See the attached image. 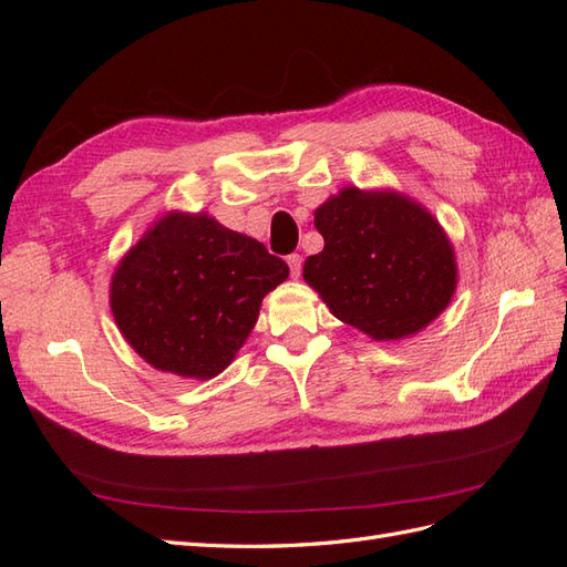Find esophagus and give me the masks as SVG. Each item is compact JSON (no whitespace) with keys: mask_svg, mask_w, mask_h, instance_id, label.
Here are the masks:
<instances>
[{"mask_svg":"<svg viewBox=\"0 0 567 567\" xmlns=\"http://www.w3.org/2000/svg\"><path fill=\"white\" fill-rule=\"evenodd\" d=\"M286 262H288V267H290V277L298 279V277H300V271H302V255H300V252L288 255V257H286Z\"/></svg>","mask_w":567,"mask_h":567,"instance_id":"34e87169","label":"esophagus"}]
</instances>
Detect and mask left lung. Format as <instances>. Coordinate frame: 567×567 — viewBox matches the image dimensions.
I'll use <instances>...</instances> for the list:
<instances>
[{
	"label": "left lung",
	"mask_w": 567,
	"mask_h": 567,
	"mask_svg": "<svg viewBox=\"0 0 567 567\" xmlns=\"http://www.w3.org/2000/svg\"><path fill=\"white\" fill-rule=\"evenodd\" d=\"M323 250L302 277L331 315L373 340L414 336L456 290V257L440 221L398 192L346 186L315 210Z\"/></svg>",
	"instance_id": "left-lung-1"
}]
</instances>
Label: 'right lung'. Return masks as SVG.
Returning <instances> with one entry per match:
<instances>
[{"mask_svg":"<svg viewBox=\"0 0 567 567\" xmlns=\"http://www.w3.org/2000/svg\"><path fill=\"white\" fill-rule=\"evenodd\" d=\"M288 265L208 213H167L117 262L111 310L146 364L208 381L244 348Z\"/></svg>","mask_w":567,"mask_h":567,"instance_id":"right-lung-1","label":"right lung"}]
</instances>
